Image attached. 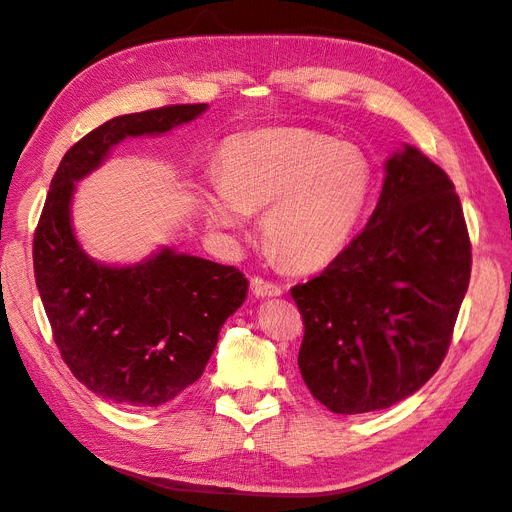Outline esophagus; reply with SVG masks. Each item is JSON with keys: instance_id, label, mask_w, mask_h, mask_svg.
Here are the masks:
<instances>
[{"instance_id": "34e87169", "label": "esophagus", "mask_w": 512, "mask_h": 512, "mask_svg": "<svg viewBox=\"0 0 512 512\" xmlns=\"http://www.w3.org/2000/svg\"><path fill=\"white\" fill-rule=\"evenodd\" d=\"M250 286H252V292L256 294V297H262V299H265V297H282V294H284L282 286L262 280V277H252Z\"/></svg>"}]
</instances>
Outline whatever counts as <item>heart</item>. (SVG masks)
Instances as JSON below:
<instances>
[{"label": "heart", "instance_id": "1", "mask_svg": "<svg viewBox=\"0 0 512 512\" xmlns=\"http://www.w3.org/2000/svg\"><path fill=\"white\" fill-rule=\"evenodd\" d=\"M374 190L365 153L309 130L232 136L220 149V181L200 194L213 228L241 232L250 211H265L262 230L292 267L327 265L350 241Z\"/></svg>", "mask_w": 512, "mask_h": 512}]
</instances>
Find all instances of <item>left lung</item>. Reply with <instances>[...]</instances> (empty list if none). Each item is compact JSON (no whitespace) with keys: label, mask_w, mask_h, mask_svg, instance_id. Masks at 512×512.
<instances>
[{"label":"left lung","mask_w":512,"mask_h":512,"mask_svg":"<svg viewBox=\"0 0 512 512\" xmlns=\"http://www.w3.org/2000/svg\"><path fill=\"white\" fill-rule=\"evenodd\" d=\"M472 245L455 185L412 145L384 164L363 232L290 290L305 322L299 369L337 414L384 410L436 374L468 292Z\"/></svg>","instance_id":"8db88e82"}]
</instances>
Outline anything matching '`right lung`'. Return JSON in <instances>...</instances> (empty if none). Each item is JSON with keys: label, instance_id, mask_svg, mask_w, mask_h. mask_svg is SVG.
<instances>
[{"label": "right lung", "instance_id": "obj_1", "mask_svg": "<svg viewBox=\"0 0 512 512\" xmlns=\"http://www.w3.org/2000/svg\"><path fill=\"white\" fill-rule=\"evenodd\" d=\"M207 108L177 104L102 123L68 149L40 215L34 273L55 344L74 378L115 404L156 408L203 376L247 280L235 267L166 245L132 265L98 262L72 226L76 183L126 138L166 134Z\"/></svg>", "mask_w": 512, "mask_h": 512}]
</instances>
